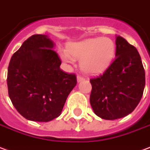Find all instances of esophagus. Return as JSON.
I'll list each match as a JSON object with an SVG mask.
<instances>
[{"instance_id": "34e87169", "label": "esophagus", "mask_w": 150, "mask_h": 150, "mask_svg": "<svg viewBox=\"0 0 150 150\" xmlns=\"http://www.w3.org/2000/svg\"><path fill=\"white\" fill-rule=\"evenodd\" d=\"M76 80H77V82H81V81H82L83 80H84V77L81 76V75H78V76H76Z\"/></svg>"}]
</instances>
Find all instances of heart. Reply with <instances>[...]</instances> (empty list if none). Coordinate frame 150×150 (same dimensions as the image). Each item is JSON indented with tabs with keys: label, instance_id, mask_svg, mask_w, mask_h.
Listing matches in <instances>:
<instances>
[{
	"label": "heart",
	"instance_id": "b5f03b06",
	"mask_svg": "<svg viewBox=\"0 0 150 150\" xmlns=\"http://www.w3.org/2000/svg\"><path fill=\"white\" fill-rule=\"evenodd\" d=\"M67 51L60 52V57L67 64L74 58L79 59L80 66L86 74L99 75L106 70L115 55V44L107 38L87 39L69 45Z\"/></svg>",
	"mask_w": 150,
	"mask_h": 150
}]
</instances>
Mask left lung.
Listing matches in <instances>:
<instances>
[{
	"instance_id": "obj_1",
	"label": "left lung",
	"mask_w": 150,
	"mask_h": 150,
	"mask_svg": "<svg viewBox=\"0 0 150 150\" xmlns=\"http://www.w3.org/2000/svg\"><path fill=\"white\" fill-rule=\"evenodd\" d=\"M90 105L105 120L129 115L142 98L145 74L139 52L120 36L116 39V58L103 74L90 79Z\"/></svg>"
}]
</instances>
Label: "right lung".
<instances>
[{"label": "right lung", "mask_w": 150, "mask_h": 150, "mask_svg": "<svg viewBox=\"0 0 150 150\" xmlns=\"http://www.w3.org/2000/svg\"><path fill=\"white\" fill-rule=\"evenodd\" d=\"M53 46L46 35H33L8 64V96L17 112L29 121L47 122L59 117L76 85L75 74L60 69L62 62Z\"/></svg>", "instance_id": "obj_1"}]
</instances>
